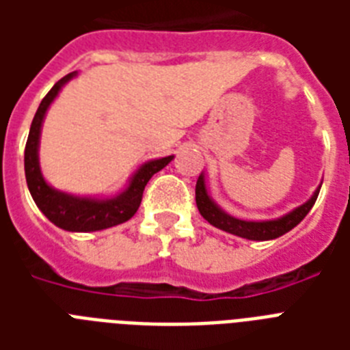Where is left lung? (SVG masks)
<instances>
[{"label": "left lung", "mask_w": 350, "mask_h": 350, "mask_svg": "<svg viewBox=\"0 0 350 350\" xmlns=\"http://www.w3.org/2000/svg\"><path fill=\"white\" fill-rule=\"evenodd\" d=\"M321 183H323V180H321ZM321 183L312 192V196L307 202L301 203L299 207L293 208L291 213L283 214L280 218L241 219L236 218V216H230L229 213H225L224 208L214 202L213 196L208 194L205 172H202L196 183V205L200 214L216 229L225 230V232L234 234V236H239V238L250 239V241H269V239H276L285 232H288V230H293L309 214V211L316 203V198L320 194Z\"/></svg>", "instance_id": "8db88e82"}]
</instances>
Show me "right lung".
I'll return each mask as SVG.
<instances>
[{"label": "right lung", "instance_id": "1", "mask_svg": "<svg viewBox=\"0 0 350 350\" xmlns=\"http://www.w3.org/2000/svg\"><path fill=\"white\" fill-rule=\"evenodd\" d=\"M76 76L78 72L67 74L41 100L34 120H32V125H30L29 139H27V147H25V178H27L30 196L38 208L56 227L68 230V232H94V230L109 229V227L129 221L139 208L143 191H145L148 180L163 167H167L174 159V156L148 159L139 165L129 178L125 189L114 196H79V194L63 192L56 187H52L41 172V129H43L46 111L51 109L63 87Z\"/></svg>", "mask_w": 350, "mask_h": 350}]
</instances>
